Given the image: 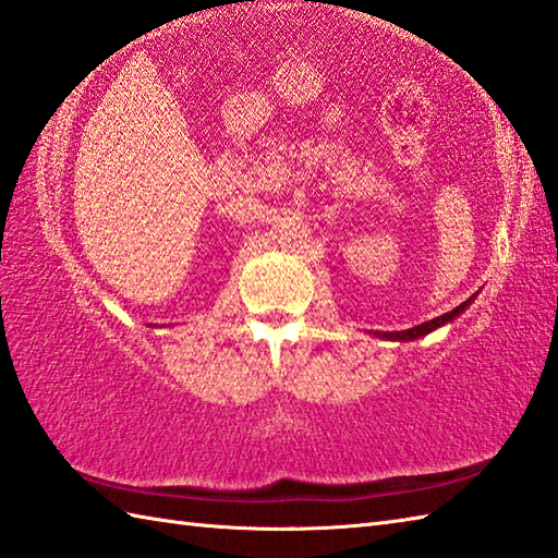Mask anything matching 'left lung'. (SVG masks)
<instances>
[{
	"label": "left lung",
	"instance_id": "obj_1",
	"mask_svg": "<svg viewBox=\"0 0 558 558\" xmlns=\"http://www.w3.org/2000/svg\"><path fill=\"white\" fill-rule=\"evenodd\" d=\"M475 299V295H473ZM473 299H468L465 303H461L458 307H453L451 313H447V315H439L437 319H429V322H423V325H417V327H413V329H405V331H384V333H379L381 339H393V341H413V339H420V337H425V333H429V331H435L437 327H441V325H447V322H451L453 317H458L461 315L465 307L473 303Z\"/></svg>",
	"mask_w": 558,
	"mask_h": 558
}]
</instances>
